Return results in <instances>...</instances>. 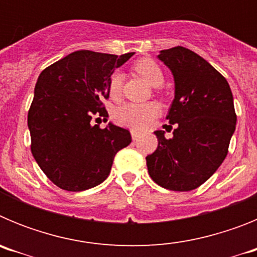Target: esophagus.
I'll return each mask as SVG.
<instances>
[{"instance_id":"1","label":"esophagus","mask_w":257,"mask_h":257,"mask_svg":"<svg viewBox=\"0 0 257 257\" xmlns=\"http://www.w3.org/2000/svg\"><path fill=\"white\" fill-rule=\"evenodd\" d=\"M140 134L138 133V131H131V136H133V140H138V138H139Z\"/></svg>"}]
</instances>
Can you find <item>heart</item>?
Instances as JSON below:
<instances>
[{"mask_svg": "<svg viewBox=\"0 0 257 257\" xmlns=\"http://www.w3.org/2000/svg\"><path fill=\"white\" fill-rule=\"evenodd\" d=\"M134 69L151 86L158 87L163 83L165 76L162 69L152 59H140L134 64ZM122 83H123V74L121 72H114L109 78L108 94L114 100L121 96ZM158 115H160V106L154 103H126L115 109L113 113V119L115 123L121 126L140 131L151 126Z\"/></svg>", "mask_w": 257, "mask_h": 257, "instance_id": "1", "label": "heart"}]
</instances>
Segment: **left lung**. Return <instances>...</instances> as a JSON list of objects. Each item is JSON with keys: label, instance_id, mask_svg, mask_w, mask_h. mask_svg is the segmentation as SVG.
Wrapping results in <instances>:
<instances>
[{"label": "left lung", "instance_id": "1", "mask_svg": "<svg viewBox=\"0 0 257 257\" xmlns=\"http://www.w3.org/2000/svg\"><path fill=\"white\" fill-rule=\"evenodd\" d=\"M158 59L174 76L175 99L166 119L176 128L171 139L154 131L158 147L147 156L148 172L162 188L189 192L208 180L228 154L237 123L233 94L228 81L192 50H162Z\"/></svg>", "mask_w": 257, "mask_h": 257}]
</instances>
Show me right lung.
Masks as SVG:
<instances>
[{"instance_id":"right-lung-1","label":"right lung","mask_w":257,"mask_h":257,"mask_svg":"<svg viewBox=\"0 0 257 257\" xmlns=\"http://www.w3.org/2000/svg\"><path fill=\"white\" fill-rule=\"evenodd\" d=\"M133 55L79 50L41 72L28 112L31 151L56 187H96L108 178L117 152L131 143L128 130L112 122L100 128L92 117H108L101 100L109 96V78Z\"/></svg>"}]
</instances>
